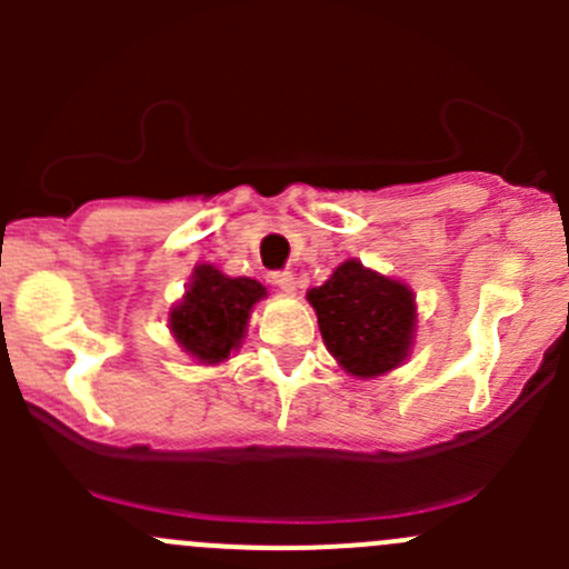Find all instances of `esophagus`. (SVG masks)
<instances>
[{
	"label": "esophagus",
	"mask_w": 569,
	"mask_h": 569,
	"mask_svg": "<svg viewBox=\"0 0 569 569\" xmlns=\"http://www.w3.org/2000/svg\"><path fill=\"white\" fill-rule=\"evenodd\" d=\"M269 280H272V283L278 286L280 291H286V295H295V291H297L295 274H291V272H269Z\"/></svg>",
	"instance_id": "1"
}]
</instances>
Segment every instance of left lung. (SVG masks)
<instances>
[{
  "label": "left lung",
  "mask_w": 569,
  "mask_h": 569,
  "mask_svg": "<svg viewBox=\"0 0 569 569\" xmlns=\"http://www.w3.org/2000/svg\"><path fill=\"white\" fill-rule=\"evenodd\" d=\"M321 338L347 375L371 380L407 360L416 336V297L401 280L349 258L308 291Z\"/></svg>",
  "instance_id": "1"
}]
</instances>
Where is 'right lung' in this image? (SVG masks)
Listing matches in <instances>:
<instances>
[{
	"label": "right lung",
	"mask_w": 569,
	"mask_h": 569,
	"mask_svg": "<svg viewBox=\"0 0 569 569\" xmlns=\"http://www.w3.org/2000/svg\"><path fill=\"white\" fill-rule=\"evenodd\" d=\"M263 297L267 286L258 280L228 278L211 263H198L187 295L170 311V332L198 363H222L239 349L252 306Z\"/></svg>",
	"instance_id": "obj_1"
}]
</instances>
